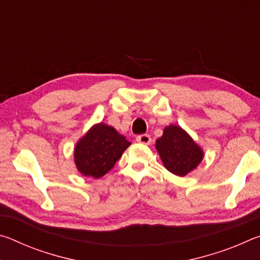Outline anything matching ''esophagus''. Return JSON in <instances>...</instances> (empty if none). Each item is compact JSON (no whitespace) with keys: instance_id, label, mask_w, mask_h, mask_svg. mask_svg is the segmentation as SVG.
Masks as SVG:
<instances>
[{"instance_id":"34e87169","label":"esophagus","mask_w":260,"mask_h":260,"mask_svg":"<svg viewBox=\"0 0 260 260\" xmlns=\"http://www.w3.org/2000/svg\"><path fill=\"white\" fill-rule=\"evenodd\" d=\"M136 141H138L139 143H142V144H150L151 138H150V135L143 134V135H139L138 138H136Z\"/></svg>"}]
</instances>
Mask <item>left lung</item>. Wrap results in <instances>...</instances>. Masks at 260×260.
<instances>
[{"mask_svg": "<svg viewBox=\"0 0 260 260\" xmlns=\"http://www.w3.org/2000/svg\"><path fill=\"white\" fill-rule=\"evenodd\" d=\"M156 149L165 169L178 177L192 172L204 158L203 149L179 125L165 127Z\"/></svg>", "mask_w": 260, "mask_h": 260, "instance_id": "left-lung-1", "label": "left lung"}]
</instances>
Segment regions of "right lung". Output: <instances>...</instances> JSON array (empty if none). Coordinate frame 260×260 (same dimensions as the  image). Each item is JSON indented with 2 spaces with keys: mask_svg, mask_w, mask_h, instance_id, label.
<instances>
[{
  "mask_svg": "<svg viewBox=\"0 0 260 260\" xmlns=\"http://www.w3.org/2000/svg\"><path fill=\"white\" fill-rule=\"evenodd\" d=\"M129 146L131 142L116 128L99 122L78 140L73 151L74 164L82 175L99 179L112 169Z\"/></svg>",
  "mask_w": 260,
  "mask_h": 260,
  "instance_id": "obj_1",
  "label": "right lung"
}]
</instances>
